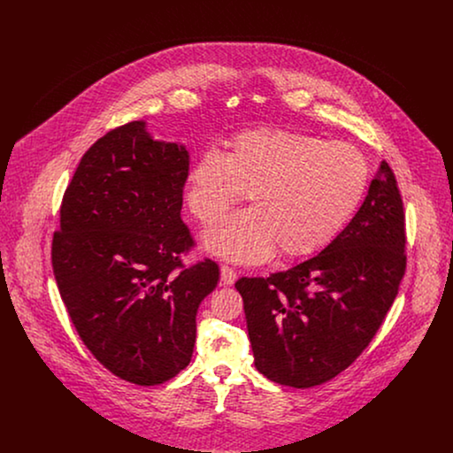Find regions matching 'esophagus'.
Wrapping results in <instances>:
<instances>
[{
	"label": "esophagus",
	"mask_w": 453,
	"mask_h": 453,
	"mask_svg": "<svg viewBox=\"0 0 453 453\" xmlns=\"http://www.w3.org/2000/svg\"><path fill=\"white\" fill-rule=\"evenodd\" d=\"M236 272L231 266H227V265L220 266V281H222V285H233L236 281Z\"/></svg>",
	"instance_id": "1"
}]
</instances>
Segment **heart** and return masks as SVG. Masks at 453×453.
Listing matches in <instances>:
<instances>
[{
	"label": "heart",
	"instance_id": "1",
	"mask_svg": "<svg viewBox=\"0 0 453 453\" xmlns=\"http://www.w3.org/2000/svg\"><path fill=\"white\" fill-rule=\"evenodd\" d=\"M370 181L364 152L287 130L242 132L226 154L202 152L187 174V203L207 222L248 194L251 209L220 217L203 244L222 258L258 263L275 250L302 258L326 248L358 211Z\"/></svg>",
	"mask_w": 453,
	"mask_h": 453
}]
</instances>
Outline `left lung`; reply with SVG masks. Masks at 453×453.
I'll use <instances>...</instances> for the list:
<instances>
[{
    "mask_svg": "<svg viewBox=\"0 0 453 453\" xmlns=\"http://www.w3.org/2000/svg\"><path fill=\"white\" fill-rule=\"evenodd\" d=\"M404 211L386 161L345 229L323 251L268 279H239L255 366L314 388L351 365L384 321L404 277Z\"/></svg>",
    "mask_w": 453,
    "mask_h": 453,
    "instance_id": "1",
    "label": "left lung"
}]
</instances>
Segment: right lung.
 I'll list each match as a JSON object with an SVG mask.
<instances>
[{
    "label": "right lung",
    "instance_id": "obj_1",
    "mask_svg": "<svg viewBox=\"0 0 453 453\" xmlns=\"http://www.w3.org/2000/svg\"><path fill=\"white\" fill-rule=\"evenodd\" d=\"M190 152L157 141L144 120L110 130L81 157L65 188L52 268L69 318L113 375L157 386L190 364L196 311L219 281L180 212Z\"/></svg>",
    "mask_w": 453,
    "mask_h": 453
}]
</instances>
